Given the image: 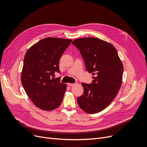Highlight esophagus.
<instances>
[{"label":"esophagus","instance_id":"esophagus-1","mask_svg":"<svg viewBox=\"0 0 147 147\" xmlns=\"http://www.w3.org/2000/svg\"><path fill=\"white\" fill-rule=\"evenodd\" d=\"M68 85L69 86H73L74 85V83H68Z\"/></svg>","mask_w":147,"mask_h":147}]
</instances>
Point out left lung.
I'll return each mask as SVG.
<instances>
[{"label":"left lung","mask_w":147,"mask_h":147,"mask_svg":"<svg viewBox=\"0 0 147 147\" xmlns=\"http://www.w3.org/2000/svg\"><path fill=\"white\" fill-rule=\"evenodd\" d=\"M80 51L89 73L92 84L82 83L84 92L78 98L80 109L89 114L101 111L116 96L121 86L123 65L117 51L110 43L95 37L73 41Z\"/></svg>","instance_id":"left-lung-1"}]
</instances>
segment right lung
<instances>
[{"label":"right lung","instance_id":"right-lung-1","mask_svg":"<svg viewBox=\"0 0 147 147\" xmlns=\"http://www.w3.org/2000/svg\"><path fill=\"white\" fill-rule=\"evenodd\" d=\"M71 39L46 37L34 44L24 57L21 80L27 95L41 110L52 111L63 100L67 84L54 79L59 60Z\"/></svg>","mask_w":147,"mask_h":147}]
</instances>
